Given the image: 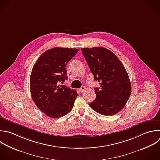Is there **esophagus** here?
<instances>
[{
	"label": "esophagus",
	"instance_id": "1",
	"mask_svg": "<svg viewBox=\"0 0 160 160\" xmlns=\"http://www.w3.org/2000/svg\"><path fill=\"white\" fill-rule=\"evenodd\" d=\"M85 89H86L85 87H84V86H82L81 88H79V91L80 92H83L85 91Z\"/></svg>",
	"mask_w": 160,
	"mask_h": 160
}]
</instances>
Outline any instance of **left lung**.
Segmentation results:
<instances>
[{"label": "left lung", "mask_w": 160, "mask_h": 160, "mask_svg": "<svg viewBox=\"0 0 160 160\" xmlns=\"http://www.w3.org/2000/svg\"><path fill=\"white\" fill-rule=\"evenodd\" d=\"M81 51L99 88H95L96 99L89 103L96 112L112 116L120 111L131 93L128 72L118 57L104 48H82Z\"/></svg>", "instance_id": "obj_1"}]
</instances>
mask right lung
I'll return each instance as SVG.
<instances>
[{
	"label": "right lung",
	"instance_id": "add662e5",
	"mask_svg": "<svg viewBox=\"0 0 160 160\" xmlns=\"http://www.w3.org/2000/svg\"><path fill=\"white\" fill-rule=\"evenodd\" d=\"M79 51L55 48L45 51L34 64L30 77V90L37 107L52 118H59L72 109L76 90L59 83L68 79L66 65Z\"/></svg>",
	"mask_w": 160,
	"mask_h": 160
}]
</instances>
